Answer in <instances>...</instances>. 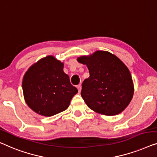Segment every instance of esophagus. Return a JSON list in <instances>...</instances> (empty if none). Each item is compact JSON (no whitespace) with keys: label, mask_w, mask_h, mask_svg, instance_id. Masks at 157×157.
I'll return each mask as SVG.
<instances>
[{"label":"esophagus","mask_w":157,"mask_h":157,"mask_svg":"<svg viewBox=\"0 0 157 157\" xmlns=\"http://www.w3.org/2000/svg\"><path fill=\"white\" fill-rule=\"evenodd\" d=\"M77 88H78V92H79L81 91V89H82V85H81V84H79V85L77 86Z\"/></svg>","instance_id":"obj_1"}]
</instances>
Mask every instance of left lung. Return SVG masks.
Segmentation results:
<instances>
[{
	"mask_svg": "<svg viewBox=\"0 0 157 157\" xmlns=\"http://www.w3.org/2000/svg\"><path fill=\"white\" fill-rule=\"evenodd\" d=\"M86 65L90 77L82 82L81 96L95 112L113 116L127 107L134 94V85L127 66L107 51L94 52L78 58Z\"/></svg>",
	"mask_w": 157,
	"mask_h": 157,
	"instance_id": "obj_1",
	"label": "left lung"
}]
</instances>
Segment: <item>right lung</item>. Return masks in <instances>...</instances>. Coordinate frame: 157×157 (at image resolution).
Instances as JSON below:
<instances>
[{"label":"right lung","instance_id":"right-lung-1","mask_svg":"<svg viewBox=\"0 0 157 157\" xmlns=\"http://www.w3.org/2000/svg\"><path fill=\"white\" fill-rule=\"evenodd\" d=\"M64 64L52 56L30 67L23 79L25 102L36 113L51 117L65 111L78 89L63 71Z\"/></svg>","mask_w":157,"mask_h":157}]
</instances>
